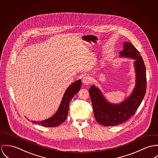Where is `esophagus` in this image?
<instances>
[{
  "label": "esophagus",
  "instance_id": "obj_1",
  "mask_svg": "<svg viewBox=\"0 0 158 158\" xmlns=\"http://www.w3.org/2000/svg\"><path fill=\"white\" fill-rule=\"evenodd\" d=\"M91 77L88 76L84 77L82 79V82L84 85H88L91 82Z\"/></svg>",
  "mask_w": 158,
  "mask_h": 158
}]
</instances>
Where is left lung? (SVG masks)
<instances>
[{
  "instance_id": "left-lung-1",
  "label": "left lung",
  "mask_w": 158,
  "mask_h": 158,
  "mask_svg": "<svg viewBox=\"0 0 158 158\" xmlns=\"http://www.w3.org/2000/svg\"><path fill=\"white\" fill-rule=\"evenodd\" d=\"M123 44V50L119 56L135 59L136 85L131 95L121 103L114 104L106 100L98 88L92 85L89 89L95 119L106 127L115 126L128 120L135 114L146 92V69L142 56L130 42H125Z\"/></svg>"
}]
</instances>
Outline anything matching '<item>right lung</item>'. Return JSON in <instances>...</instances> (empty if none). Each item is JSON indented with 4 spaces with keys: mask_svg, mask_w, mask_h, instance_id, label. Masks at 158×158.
I'll list each match as a JSON object with an SVG mask.
<instances>
[{
    "mask_svg": "<svg viewBox=\"0 0 158 158\" xmlns=\"http://www.w3.org/2000/svg\"><path fill=\"white\" fill-rule=\"evenodd\" d=\"M81 87V79L73 83L66 89L59 109L53 116L40 122L32 121V123L45 127H54L62 123L67 119L69 112V106L71 99L80 90Z\"/></svg>",
    "mask_w": 158,
    "mask_h": 158,
    "instance_id": "1",
    "label": "right lung"
}]
</instances>
